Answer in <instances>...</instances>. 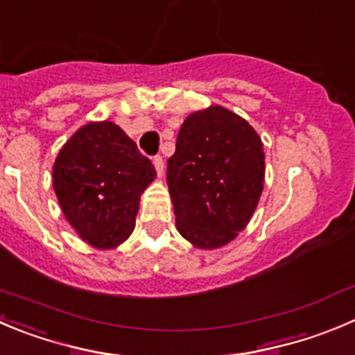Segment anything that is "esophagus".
I'll list each match as a JSON object with an SVG mask.
<instances>
[{
  "instance_id": "esophagus-1",
  "label": "esophagus",
  "mask_w": 355,
  "mask_h": 355,
  "mask_svg": "<svg viewBox=\"0 0 355 355\" xmlns=\"http://www.w3.org/2000/svg\"><path fill=\"white\" fill-rule=\"evenodd\" d=\"M153 165H155V171H157L158 178H162V175H164V158H162L160 155H157V157L153 158Z\"/></svg>"
}]
</instances>
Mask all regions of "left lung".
<instances>
[{"instance_id": "1", "label": "left lung", "mask_w": 355, "mask_h": 355, "mask_svg": "<svg viewBox=\"0 0 355 355\" xmlns=\"http://www.w3.org/2000/svg\"><path fill=\"white\" fill-rule=\"evenodd\" d=\"M265 183L261 137L248 120L212 104L181 125L167 162L178 232L211 251L234 241L258 207Z\"/></svg>"}]
</instances>
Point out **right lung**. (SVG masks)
Returning a JSON list of instances; mask_svg holds the SVG:
<instances>
[{
	"mask_svg": "<svg viewBox=\"0 0 355 355\" xmlns=\"http://www.w3.org/2000/svg\"><path fill=\"white\" fill-rule=\"evenodd\" d=\"M157 171L113 121H89L66 141L52 167L53 191L83 242L106 251L136 226L143 191Z\"/></svg>",
	"mask_w": 355,
	"mask_h": 355,
	"instance_id": "1",
	"label": "right lung"
}]
</instances>
